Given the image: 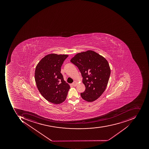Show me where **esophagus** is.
Returning <instances> with one entry per match:
<instances>
[{"mask_svg":"<svg viewBox=\"0 0 149 149\" xmlns=\"http://www.w3.org/2000/svg\"><path fill=\"white\" fill-rule=\"evenodd\" d=\"M72 85L73 86H76L77 85V82L76 81H74L73 83H72Z\"/></svg>","mask_w":149,"mask_h":149,"instance_id":"esophagus-1","label":"esophagus"}]
</instances>
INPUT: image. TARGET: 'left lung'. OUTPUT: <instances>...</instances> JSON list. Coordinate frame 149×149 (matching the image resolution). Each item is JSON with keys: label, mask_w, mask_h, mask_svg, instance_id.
<instances>
[{"label": "left lung", "mask_w": 149, "mask_h": 149, "mask_svg": "<svg viewBox=\"0 0 149 149\" xmlns=\"http://www.w3.org/2000/svg\"><path fill=\"white\" fill-rule=\"evenodd\" d=\"M70 61L78 68L86 90L81 93L83 99L92 102L101 96L106 88L111 69L106 58L93 51L77 54Z\"/></svg>", "instance_id": "8db88e82"}]
</instances>
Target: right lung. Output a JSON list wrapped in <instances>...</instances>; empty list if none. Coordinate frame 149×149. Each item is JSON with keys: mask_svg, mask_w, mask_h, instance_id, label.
<instances>
[{"mask_svg": "<svg viewBox=\"0 0 149 149\" xmlns=\"http://www.w3.org/2000/svg\"><path fill=\"white\" fill-rule=\"evenodd\" d=\"M68 56L55 54L47 55L35 69V80L38 91L47 101L54 104L64 102L70 88L61 72L63 61Z\"/></svg>", "mask_w": 149, "mask_h": 149, "instance_id": "obj_1", "label": "right lung"}]
</instances>
